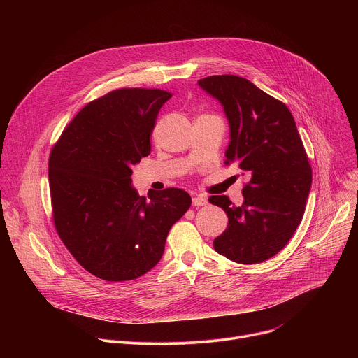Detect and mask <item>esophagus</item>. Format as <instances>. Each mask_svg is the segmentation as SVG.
Instances as JSON below:
<instances>
[{
	"instance_id": "obj_1",
	"label": "esophagus",
	"mask_w": 358,
	"mask_h": 358,
	"mask_svg": "<svg viewBox=\"0 0 358 358\" xmlns=\"http://www.w3.org/2000/svg\"><path fill=\"white\" fill-rule=\"evenodd\" d=\"M207 203H208V199L203 195H195L192 198V206L194 207H203V206H207Z\"/></svg>"
}]
</instances>
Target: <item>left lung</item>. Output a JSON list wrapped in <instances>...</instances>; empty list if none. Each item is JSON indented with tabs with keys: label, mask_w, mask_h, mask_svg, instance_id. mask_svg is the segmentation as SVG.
Segmentation results:
<instances>
[{
	"label": "left lung",
	"mask_w": 358,
	"mask_h": 358,
	"mask_svg": "<svg viewBox=\"0 0 358 358\" xmlns=\"http://www.w3.org/2000/svg\"><path fill=\"white\" fill-rule=\"evenodd\" d=\"M198 85L220 100L229 122L225 164L235 163L249 176L241 207L227 195L210 198L228 215L214 248L236 264H261L286 246L301 222L312 187L309 157L283 101L235 75L208 76Z\"/></svg>",
	"instance_id": "8db88e82"
}]
</instances>
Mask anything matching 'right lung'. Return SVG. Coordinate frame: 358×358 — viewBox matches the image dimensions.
<instances>
[{"label":"right lung","mask_w":358,"mask_h":358,"mask_svg":"<svg viewBox=\"0 0 358 358\" xmlns=\"http://www.w3.org/2000/svg\"><path fill=\"white\" fill-rule=\"evenodd\" d=\"M162 89L123 87L87 103L65 127L49 156V189L57 232L92 275L124 282L155 268L170 228L191 196L166 188L140 196L131 167L150 155Z\"/></svg>","instance_id":"add662e5"}]
</instances>
